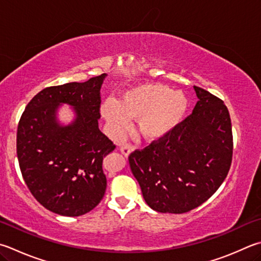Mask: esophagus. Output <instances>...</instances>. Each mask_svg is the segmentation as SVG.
<instances>
[{
    "instance_id": "esophagus-1",
    "label": "esophagus",
    "mask_w": 261,
    "mask_h": 261,
    "mask_svg": "<svg viewBox=\"0 0 261 261\" xmlns=\"http://www.w3.org/2000/svg\"><path fill=\"white\" fill-rule=\"evenodd\" d=\"M134 149H135V147L132 146V145H130V144H125V145H123L121 148H120V150H121V153L124 155V156H129L130 155V153L131 151H134Z\"/></svg>"
}]
</instances>
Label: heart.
<instances>
[{
    "mask_svg": "<svg viewBox=\"0 0 261 261\" xmlns=\"http://www.w3.org/2000/svg\"><path fill=\"white\" fill-rule=\"evenodd\" d=\"M188 100L182 92H173L162 84H143L127 90L117 102L102 105V115L115 134L126 129L129 117L137 118L140 135L158 139L176 127L186 114Z\"/></svg>",
    "mask_w": 261,
    "mask_h": 261,
    "instance_id": "obj_1",
    "label": "heart"
}]
</instances>
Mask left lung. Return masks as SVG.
Here are the masks:
<instances>
[{
  "label": "left lung",
  "mask_w": 261,
  "mask_h": 261,
  "mask_svg": "<svg viewBox=\"0 0 261 261\" xmlns=\"http://www.w3.org/2000/svg\"><path fill=\"white\" fill-rule=\"evenodd\" d=\"M193 113L158 140L129 156L131 171L151 209L185 213L217 192L233 158L229 112L224 101L194 87Z\"/></svg>",
  "instance_id": "8db88e82"
}]
</instances>
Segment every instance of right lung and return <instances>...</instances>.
<instances>
[{
    "instance_id": "obj_1",
    "label": "right lung",
    "mask_w": 261,
    "mask_h": 261,
    "mask_svg": "<svg viewBox=\"0 0 261 261\" xmlns=\"http://www.w3.org/2000/svg\"><path fill=\"white\" fill-rule=\"evenodd\" d=\"M106 74L87 82L45 88L27 103L17 130V156L28 189L57 215L77 217L94 209L106 192L102 160L115 149L99 130L100 88ZM61 103L74 107L69 126L56 122Z\"/></svg>"
}]
</instances>
